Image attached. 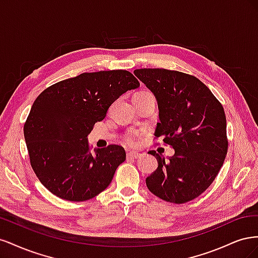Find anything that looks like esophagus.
<instances>
[{
    "mask_svg": "<svg viewBox=\"0 0 258 258\" xmlns=\"http://www.w3.org/2000/svg\"><path fill=\"white\" fill-rule=\"evenodd\" d=\"M140 157V154L136 153V152H129L127 153V158L129 159H137Z\"/></svg>",
    "mask_w": 258,
    "mask_h": 258,
    "instance_id": "obj_1",
    "label": "esophagus"
}]
</instances>
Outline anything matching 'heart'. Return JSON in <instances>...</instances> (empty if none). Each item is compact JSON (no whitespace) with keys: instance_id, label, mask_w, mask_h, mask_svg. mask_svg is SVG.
<instances>
[{"instance_id":"obj_1","label":"heart","mask_w":258,"mask_h":258,"mask_svg":"<svg viewBox=\"0 0 258 258\" xmlns=\"http://www.w3.org/2000/svg\"><path fill=\"white\" fill-rule=\"evenodd\" d=\"M147 96H153L152 92L147 91V90H142V91H139L137 95L135 96L136 97H147ZM123 143L126 144L127 146H131L134 147L138 144V137L136 134H134V132H129V134L124 135L123 137Z\"/></svg>"}]
</instances>
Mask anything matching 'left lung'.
Returning a JSON list of instances; mask_svg holds the SVG:
<instances>
[{
	"label": "left lung",
	"mask_w": 258,
	"mask_h": 258,
	"mask_svg": "<svg viewBox=\"0 0 258 258\" xmlns=\"http://www.w3.org/2000/svg\"><path fill=\"white\" fill-rule=\"evenodd\" d=\"M134 73L157 100L155 137L163 138L174 150L168 159L148 152L157 158L158 167L146 177L147 188L171 204L188 202L212 184L227 154L223 105L192 75L166 69H138Z\"/></svg>",
	"instance_id": "1"
}]
</instances>
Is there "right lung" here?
<instances>
[{"label":"right lung","mask_w":258,"mask_h":258,"mask_svg":"<svg viewBox=\"0 0 258 258\" xmlns=\"http://www.w3.org/2000/svg\"><path fill=\"white\" fill-rule=\"evenodd\" d=\"M140 83L124 70L83 73L46 88L23 127L30 162L50 192L69 201L96 197L126 160L119 145L91 152L87 136L108 107Z\"/></svg>","instance_id":"add662e5"}]
</instances>
